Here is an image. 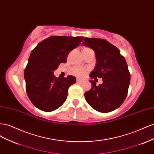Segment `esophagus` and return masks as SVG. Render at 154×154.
I'll use <instances>...</instances> for the list:
<instances>
[{"label": "esophagus", "mask_w": 154, "mask_h": 154, "mask_svg": "<svg viewBox=\"0 0 154 154\" xmlns=\"http://www.w3.org/2000/svg\"><path fill=\"white\" fill-rule=\"evenodd\" d=\"M83 82V80H81V79H79V78L77 79V83H82Z\"/></svg>", "instance_id": "1"}]
</instances>
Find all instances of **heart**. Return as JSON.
<instances>
[{
  "instance_id": "1",
  "label": "heart",
  "mask_w": 154,
  "mask_h": 154,
  "mask_svg": "<svg viewBox=\"0 0 154 154\" xmlns=\"http://www.w3.org/2000/svg\"><path fill=\"white\" fill-rule=\"evenodd\" d=\"M86 49V48H85ZM87 71V70L85 69H82V68H74L72 70V73L74 74H76L77 76H82Z\"/></svg>"
}]
</instances>
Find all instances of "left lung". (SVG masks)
I'll list each match as a JSON object with an SVG mask.
<instances>
[{
	"label": "left lung",
	"instance_id": "obj_1",
	"mask_svg": "<svg viewBox=\"0 0 154 154\" xmlns=\"http://www.w3.org/2000/svg\"><path fill=\"white\" fill-rule=\"evenodd\" d=\"M82 45L94 51L96 64L90 77L102 78L98 86L90 80L92 87L85 92V98L92 108L100 112H109L123 103L128 94L130 74L125 58L119 50L106 40L85 38Z\"/></svg>",
	"mask_w": 154,
	"mask_h": 154
}]
</instances>
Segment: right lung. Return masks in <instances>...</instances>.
Listing matches in <instances>:
<instances>
[{
    "instance_id": "right-lung-1",
    "label": "right lung",
    "mask_w": 154,
    "mask_h": 154,
    "mask_svg": "<svg viewBox=\"0 0 154 154\" xmlns=\"http://www.w3.org/2000/svg\"><path fill=\"white\" fill-rule=\"evenodd\" d=\"M83 36H52L37 45L31 51L24 71L26 90L36 108L51 112L66 101L68 88L76 78L56 77L53 72L60 63H66L70 51L81 44Z\"/></svg>"
}]
</instances>
